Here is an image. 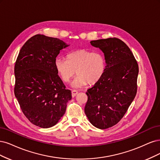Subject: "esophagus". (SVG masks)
Listing matches in <instances>:
<instances>
[{"label": "esophagus", "instance_id": "34e87169", "mask_svg": "<svg viewBox=\"0 0 160 160\" xmlns=\"http://www.w3.org/2000/svg\"><path fill=\"white\" fill-rule=\"evenodd\" d=\"M77 94H78V91H76L75 90H72V97H75Z\"/></svg>", "mask_w": 160, "mask_h": 160}]
</instances>
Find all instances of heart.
Listing matches in <instances>:
<instances>
[{
    "instance_id": "heart-1",
    "label": "heart",
    "mask_w": 160,
    "mask_h": 160,
    "mask_svg": "<svg viewBox=\"0 0 160 160\" xmlns=\"http://www.w3.org/2000/svg\"><path fill=\"white\" fill-rule=\"evenodd\" d=\"M55 67L64 82H68L76 72L78 75L72 86L79 88L88 83L95 84L101 80L106 71V59L100 52L78 49L67 55V60L56 58Z\"/></svg>"
}]
</instances>
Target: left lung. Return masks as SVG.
I'll return each mask as SVG.
<instances>
[{
    "label": "left lung",
    "mask_w": 160,
    "mask_h": 160,
    "mask_svg": "<svg viewBox=\"0 0 160 160\" xmlns=\"http://www.w3.org/2000/svg\"><path fill=\"white\" fill-rule=\"evenodd\" d=\"M90 43L104 52L106 66L101 80L87 90L84 112L92 125L104 130L120 121L134 99L139 68L132 51L120 39Z\"/></svg>",
    "instance_id": "1"
}]
</instances>
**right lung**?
<instances>
[{
    "mask_svg": "<svg viewBox=\"0 0 160 160\" xmlns=\"http://www.w3.org/2000/svg\"><path fill=\"white\" fill-rule=\"evenodd\" d=\"M68 45L58 38L37 34L20 49L14 66V95L24 116L42 128L58 123L72 98L58 74L55 60Z\"/></svg>",
    "mask_w": 160,
    "mask_h": 160,
    "instance_id": "right-lung-1",
    "label": "right lung"
}]
</instances>
